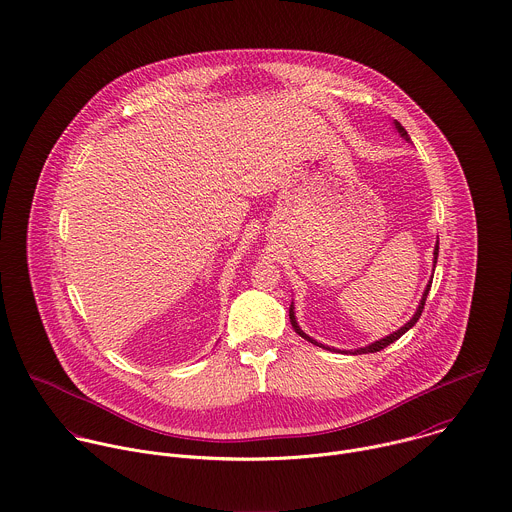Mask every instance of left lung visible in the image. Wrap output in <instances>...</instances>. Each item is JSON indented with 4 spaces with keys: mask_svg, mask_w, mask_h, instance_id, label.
Returning a JSON list of instances; mask_svg holds the SVG:
<instances>
[{
    "mask_svg": "<svg viewBox=\"0 0 512 512\" xmlns=\"http://www.w3.org/2000/svg\"><path fill=\"white\" fill-rule=\"evenodd\" d=\"M395 129L399 131V135H401V137H405V139H407V131L401 127V123H397V121H395ZM433 254H435V264H437V256H439V240H437V246H435V252H433ZM429 290H431V282L427 284V288H425V292H423V298H421V304H419V308H417L415 316H413V318H411V320H409V322H407L403 328H399L397 332H393L391 336H387V338H383V340L375 341V343H371V345H367V347H359V349H355V351H351V353H353V355H357V353H375V351H381L383 347H387L389 343H393V341L399 340V338H401V336H403L407 330H411V328L417 324V320L421 318ZM290 322H292V328L296 330V334H298V336H302L304 340L312 341L314 345L326 347V345H322V343H318V341L312 340L310 336H306V334L300 330V326L296 324V316H294V308H292V306H290ZM326 349H330V347H326Z\"/></svg>",
    "mask_w": 512,
    "mask_h": 512,
    "instance_id": "obj_1",
    "label": "left lung"
}]
</instances>
